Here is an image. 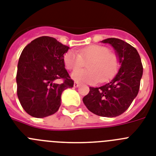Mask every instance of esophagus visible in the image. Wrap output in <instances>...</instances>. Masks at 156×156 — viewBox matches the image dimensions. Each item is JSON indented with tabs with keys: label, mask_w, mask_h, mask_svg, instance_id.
<instances>
[{
	"label": "esophagus",
	"mask_w": 156,
	"mask_h": 156,
	"mask_svg": "<svg viewBox=\"0 0 156 156\" xmlns=\"http://www.w3.org/2000/svg\"><path fill=\"white\" fill-rule=\"evenodd\" d=\"M78 86H79V84H78V82H74V88H78Z\"/></svg>",
	"instance_id": "esophagus-1"
}]
</instances>
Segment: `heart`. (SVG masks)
Returning <instances> with one entry per match:
<instances>
[{
	"label": "heart",
	"mask_w": 156,
	"mask_h": 156,
	"mask_svg": "<svg viewBox=\"0 0 156 156\" xmlns=\"http://www.w3.org/2000/svg\"><path fill=\"white\" fill-rule=\"evenodd\" d=\"M88 62L87 70H75L71 78L75 81L93 83L98 80L104 82L113 75L117 68L115 55L108 51L106 47L97 44L80 48L77 52L68 51L63 56V62L68 70H75Z\"/></svg>",
	"instance_id": "heart-1"
}]
</instances>
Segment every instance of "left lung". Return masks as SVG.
Returning a JSON list of instances; mask_svg holds the SVG:
<instances>
[{"mask_svg": "<svg viewBox=\"0 0 156 156\" xmlns=\"http://www.w3.org/2000/svg\"><path fill=\"white\" fill-rule=\"evenodd\" d=\"M115 50L120 68L110 82L100 87H89L83 103L93 114L113 118L125 112L137 96L143 74L140 55L135 48L119 38H107Z\"/></svg>", "mask_w": 156, "mask_h": 156, "instance_id": "8db88e82", "label": "left lung"}]
</instances>
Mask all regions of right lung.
I'll list each match as a JSON object with an SVG mask.
<instances>
[{"label": "right lung", "mask_w": 156, "mask_h": 156, "mask_svg": "<svg viewBox=\"0 0 156 156\" xmlns=\"http://www.w3.org/2000/svg\"><path fill=\"white\" fill-rule=\"evenodd\" d=\"M69 48L53 37L43 36L23 50L16 74L17 95L30 115L44 118L55 114L61 104L62 93L74 86L63 62ZM60 78L65 80L61 84L57 82Z\"/></svg>", "instance_id": "obj_1"}]
</instances>
